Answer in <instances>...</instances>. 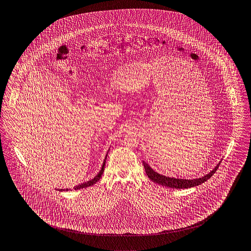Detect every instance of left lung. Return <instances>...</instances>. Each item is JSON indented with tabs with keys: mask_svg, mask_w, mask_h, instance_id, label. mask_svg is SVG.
Instances as JSON below:
<instances>
[{
	"mask_svg": "<svg viewBox=\"0 0 251 251\" xmlns=\"http://www.w3.org/2000/svg\"><path fill=\"white\" fill-rule=\"evenodd\" d=\"M143 164H144V168H145L146 174H147V176H149V178L151 181L160 184L162 186H165V187H169V188L187 189V188H192V187L199 186V185H201V184L207 181L215 174V172L218 170L219 166L221 165V161L219 162V164L209 174H207L202 177L196 178V179H181V178L166 176L160 175L158 173H156L155 171H153V169L147 162L143 161Z\"/></svg>",
	"mask_w": 251,
	"mask_h": 251,
	"instance_id": "1",
	"label": "left lung"
}]
</instances>
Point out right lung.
<instances>
[{
	"mask_svg": "<svg viewBox=\"0 0 251 251\" xmlns=\"http://www.w3.org/2000/svg\"><path fill=\"white\" fill-rule=\"evenodd\" d=\"M108 151H109V150H108ZM108 151H107V153H106V155H105V158L103 160L101 169H100V171L98 173V175L95 176V177L92 178L91 180H88V181H86V182L81 183V184L75 186V187L74 188V190H79V189H82V188H87V187H89V186H92V185L96 184V183L100 180V178L101 176H102V173L104 172V165H105V162H106V157H107ZM69 190H71V189H66V190H65V189H58V191H61V192H62V191H69Z\"/></svg>",
	"mask_w": 251,
	"mask_h": 251,
	"instance_id": "right-lung-1",
	"label": "right lung"
}]
</instances>
